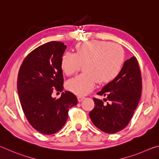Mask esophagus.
I'll list each match as a JSON object with an SVG mask.
<instances>
[{"instance_id":"34e87169","label":"esophagus","mask_w":159,"mask_h":159,"mask_svg":"<svg viewBox=\"0 0 159 159\" xmlns=\"http://www.w3.org/2000/svg\"><path fill=\"white\" fill-rule=\"evenodd\" d=\"M77 98H78V101H79V102H81L82 100H83V99H85L84 97H81V96H78Z\"/></svg>"}]
</instances>
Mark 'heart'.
I'll return each mask as SVG.
<instances>
[{
  "label": "heart",
  "instance_id": "obj_1",
  "mask_svg": "<svg viewBox=\"0 0 159 159\" xmlns=\"http://www.w3.org/2000/svg\"><path fill=\"white\" fill-rule=\"evenodd\" d=\"M125 54L119 45L102 41L80 43L75 53L65 52L61 56V69L71 76L83 64V71L66 82V87L75 95H87L95 88L97 82L106 84L116 79L124 62Z\"/></svg>",
  "mask_w": 159,
  "mask_h": 159
}]
</instances>
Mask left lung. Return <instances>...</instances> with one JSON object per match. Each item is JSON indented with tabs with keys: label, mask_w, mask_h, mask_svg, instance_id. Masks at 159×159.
Returning a JSON list of instances; mask_svg holds the SVG:
<instances>
[{
	"label": "left lung",
	"mask_w": 159,
	"mask_h": 159,
	"mask_svg": "<svg viewBox=\"0 0 159 159\" xmlns=\"http://www.w3.org/2000/svg\"><path fill=\"white\" fill-rule=\"evenodd\" d=\"M141 92L140 69L136 57H132L125 61L116 79L98 93L99 95L107 97L110 103L104 104L102 100L93 99L95 108L89 114L93 124L109 134L123 130L138 105Z\"/></svg>",
	"instance_id": "8db88e82"
}]
</instances>
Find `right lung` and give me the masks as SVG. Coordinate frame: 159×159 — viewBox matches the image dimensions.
<instances>
[{"mask_svg":"<svg viewBox=\"0 0 159 159\" xmlns=\"http://www.w3.org/2000/svg\"><path fill=\"white\" fill-rule=\"evenodd\" d=\"M66 48L63 43L51 41L38 47L24 60L19 71L17 91L23 111L32 127L45 134L57 133L68 118L76 95L64 91L53 98L54 90H63L61 59Z\"/></svg>","mask_w":159,"mask_h":159,"instance_id":"1","label":"right lung"}]
</instances>
